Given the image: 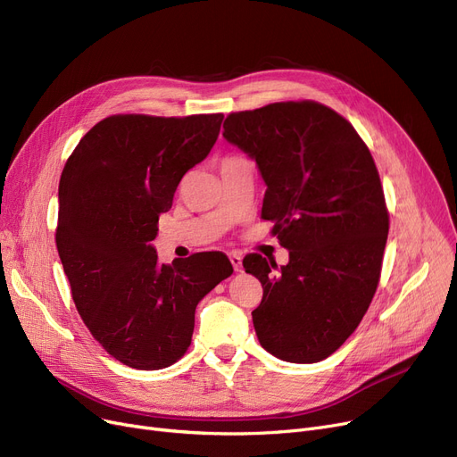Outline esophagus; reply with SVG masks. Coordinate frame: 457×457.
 <instances>
[{
  "label": "esophagus",
  "instance_id": "34e87169",
  "mask_svg": "<svg viewBox=\"0 0 457 457\" xmlns=\"http://www.w3.org/2000/svg\"><path fill=\"white\" fill-rule=\"evenodd\" d=\"M229 261H231V265H233V270L235 272H243V255L238 253V252H231L229 253Z\"/></svg>",
  "mask_w": 457,
  "mask_h": 457
}]
</instances>
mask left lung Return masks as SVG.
I'll return each instance as SVG.
<instances>
[{"instance_id":"obj_1","label":"left lung","mask_w":457,"mask_h":457,"mask_svg":"<svg viewBox=\"0 0 457 457\" xmlns=\"http://www.w3.org/2000/svg\"><path fill=\"white\" fill-rule=\"evenodd\" d=\"M267 183L261 219L289 250L276 261L248 253L262 285L252 311L261 346L291 363H317L365 317L379 283L389 211L363 138L333 109L311 100L228 114L224 133Z\"/></svg>"}]
</instances>
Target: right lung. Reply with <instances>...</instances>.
Masks as SVG:
<instances>
[{"label": "right lung", "instance_id": "obj_1", "mask_svg": "<svg viewBox=\"0 0 457 457\" xmlns=\"http://www.w3.org/2000/svg\"><path fill=\"white\" fill-rule=\"evenodd\" d=\"M222 112L112 114L68 157L55 243L71 298L92 337L137 370L174 365L188 350L198 302L233 274L222 252L161 265V212L220 133Z\"/></svg>", "mask_w": 457, "mask_h": 457}]
</instances>
